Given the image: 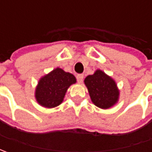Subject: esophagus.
<instances>
[{
  "label": "esophagus",
  "instance_id": "obj_1",
  "mask_svg": "<svg viewBox=\"0 0 152 152\" xmlns=\"http://www.w3.org/2000/svg\"><path fill=\"white\" fill-rule=\"evenodd\" d=\"M83 79H84V75L83 74H78L77 75V81H78V83H82V81H83Z\"/></svg>",
  "mask_w": 152,
  "mask_h": 152
}]
</instances>
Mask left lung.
<instances>
[{
	"mask_svg": "<svg viewBox=\"0 0 152 152\" xmlns=\"http://www.w3.org/2000/svg\"><path fill=\"white\" fill-rule=\"evenodd\" d=\"M91 102L102 109H109L117 104L119 99V90L115 80L103 71L97 69L92 75L85 79Z\"/></svg>",
	"mask_w": 152,
	"mask_h": 152,
	"instance_id": "8db88e82",
	"label": "left lung"
}]
</instances>
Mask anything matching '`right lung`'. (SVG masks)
Instances as JSON below:
<instances>
[{
    "instance_id": "add662e5",
    "label": "right lung",
    "mask_w": 152,
    "mask_h": 152,
    "mask_svg": "<svg viewBox=\"0 0 152 152\" xmlns=\"http://www.w3.org/2000/svg\"><path fill=\"white\" fill-rule=\"evenodd\" d=\"M75 83L73 74L56 67L39 80L34 92L36 102L45 108L56 107L63 102L70 85Z\"/></svg>"
}]
</instances>
